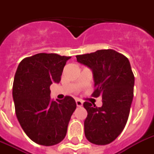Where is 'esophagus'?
<instances>
[{"mask_svg":"<svg viewBox=\"0 0 154 154\" xmlns=\"http://www.w3.org/2000/svg\"><path fill=\"white\" fill-rule=\"evenodd\" d=\"M76 104H77V107H82L83 105V102L81 100H76Z\"/></svg>","mask_w":154,"mask_h":154,"instance_id":"1","label":"esophagus"}]
</instances>
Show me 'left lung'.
Listing matches in <instances>:
<instances>
[{"mask_svg": "<svg viewBox=\"0 0 154 154\" xmlns=\"http://www.w3.org/2000/svg\"><path fill=\"white\" fill-rule=\"evenodd\" d=\"M77 62L93 72L95 90L93 96L102 97V106L84 103L88 115L85 135L91 143H111L123 131L134 97V76L126 57L112 49H101L76 56Z\"/></svg>", "mask_w": 154, "mask_h": 154, "instance_id": "obj_1", "label": "left lung"}]
</instances>
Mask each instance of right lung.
Here are the masks:
<instances>
[{
  "label": "right lung",
  "instance_id": "obj_1",
  "mask_svg": "<svg viewBox=\"0 0 154 154\" xmlns=\"http://www.w3.org/2000/svg\"><path fill=\"white\" fill-rule=\"evenodd\" d=\"M71 57L37 53L23 59L18 65L13 85L16 115L26 135L35 143L50 146L65 138L75 100L50 98L49 87L59 83L63 69Z\"/></svg>",
  "mask_w": 154,
  "mask_h": 154
}]
</instances>
